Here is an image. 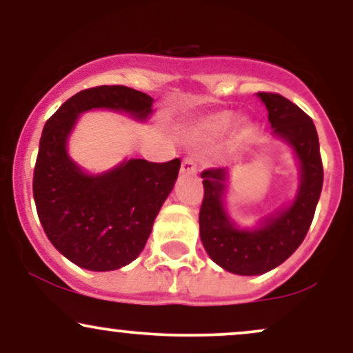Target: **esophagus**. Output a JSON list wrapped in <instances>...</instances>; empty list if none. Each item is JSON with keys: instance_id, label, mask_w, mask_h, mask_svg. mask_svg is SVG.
I'll return each mask as SVG.
<instances>
[{"instance_id": "34e87169", "label": "esophagus", "mask_w": 353, "mask_h": 353, "mask_svg": "<svg viewBox=\"0 0 353 353\" xmlns=\"http://www.w3.org/2000/svg\"><path fill=\"white\" fill-rule=\"evenodd\" d=\"M181 174H182V176H196L197 165H196V161H194L192 157H188V159L182 161Z\"/></svg>"}]
</instances>
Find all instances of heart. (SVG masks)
Returning <instances> with one entry per match:
<instances>
[{"label": "heart", "mask_w": 353, "mask_h": 353, "mask_svg": "<svg viewBox=\"0 0 353 353\" xmlns=\"http://www.w3.org/2000/svg\"><path fill=\"white\" fill-rule=\"evenodd\" d=\"M239 121V114L234 111H221L216 114H210L204 119L199 121L194 129L196 136L205 137V136H219L228 132L234 124Z\"/></svg>", "instance_id": "heart-1"}]
</instances>
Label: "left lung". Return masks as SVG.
Masks as SVG:
<instances>
[{
  "mask_svg": "<svg viewBox=\"0 0 353 353\" xmlns=\"http://www.w3.org/2000/svg\"><path fill=\"white\" fill-rule=\"evenodd\" d=\"M265 104L274 139L292 151L299 168L295 194L285 204L265 214L252 228L237 224L228 212V168L201 174L204 201L199 232L205 252L219 267L237 275H261L285 262L307 236L322 192L323 169L314 123L301 108L272 92H259Z\"/></svg>",
  "mask_w": 353,
  "mask_h": 353,
  "instance_id": "8db88e82",
  "label": "left lung"
}]
</instances>
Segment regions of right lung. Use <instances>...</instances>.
I'll return each mask as SVG.
<instances>
[{
	"instance_id": "add662e5",
	"label": "right lung",
	"mask_w": 353,
	"mask_h": 353,
	"mask_svg": "<svg viewBox=\"0 0 353 353\" xmlns=\"http://www.w3.org/2000/svg\"><path fill=\"white\" fill-rule=\"evenodd\" d=\"M152 103L136 89L98 86L72 96L44 124L33 179L36 210L51 244L78 267L108 272L143 252L181 161L157 164L125 157L108 171L88 172L68 151L76 123L96 109L145 123Z\"/></svg>"
}]
</instances>
